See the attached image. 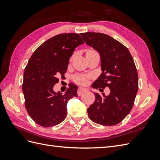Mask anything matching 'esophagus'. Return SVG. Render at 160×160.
<instances>
[{
	"label": "esophagus",
	"instance_id": "34e87169",
	"mask_svg": "<svg viewBox=\"0 0 160 160\" xmlns=\"http://www.w3.org/2000/svg\"><path fill=\"white\" fill-rule=\"evenodd\" d=\"M87 91V89H84V88H82V87H80L79 89H78V96H81V95H82L83 93H84Z\"/></svg>",
	"mask_w": 160,
	"mask_h": 160
}]
</instances>
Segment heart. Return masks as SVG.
Wrapping results in <instances>:
<instances>
[{"label": "heart", "instance_id": "heart-1", "mask_svg": "<svg viewBox=\"0 0 160 160\" xmlns=\"http://www.w3.org/2000/svg\"><path fill=\"white\" fill-rule=\"evenodd\" d=\"M96 52V51H95L94 49H88L87 52ZM74 80L78 83L85 84L87 81V78L78 75V76H76L74 77Z\"/></svg>", "mask_w": 160, "mask_h": 160}]
</instances>
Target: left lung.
Masks as SVG:
<instances>
[{
  "mask_svg": "<svg viewBox=\"0 0 160 160\" xmlns=\"http://www.w3.org/2000/svg\"><path fill=\"white\" fill-rule=\"evenodd\" d=\"M80 35L101 58L102 73L93 87H108L111 91L108 96L94 93L96 100L87 109L88 115L95 123L115 125L131 112L138 91V75L133 58L127 47L108 35L95 32Z\"/></svg>",
  "mask_w": 160,
  "mask_h": 160,
  "instance_id": "8db88e82",
  "label": "left lung"
}]
</instances>
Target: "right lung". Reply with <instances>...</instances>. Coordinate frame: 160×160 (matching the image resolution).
<instances>
[{"label": "right lung", "instance_id": "add662e5", "mask_svg": "<svg viewBox=\"0 0 160 160\" xmlns=\"http://www.w3.org/2000/svg\"><path fill=\"white\" fill-rule=\"evenodd\" d=\"M84 43L78 33H61L46 40L30 58L23 75L22 92L29 115L43 127L61 123L67 116V104L78 97V87L69 84L65 94L53 88L64 78L70 57L78 46Z\"/></svg>", "mask_w": 160, "mask_h": 160}]
</instances>
